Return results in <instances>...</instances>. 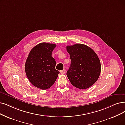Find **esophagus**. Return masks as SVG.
I'll list each match as a JSON object with an SVG mask.
<instances>
[{
  "label": "esophagus",
  "instance_id": "1",
  "mask_svg": "<svg viewBox=\"0 0 125 125\" xmlns=\"http://www.w3.org/2000/svg\"><path fill=\"white\" fill-rule=\"evenodd\" d=\"M60 73H61L62 74H64V73H66V70L63 69V70H62L60 71Z\"/></svg>",
  "mask_w": 125,
  "mask_h": 125
}]
</instances>
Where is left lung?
I'll use <instances>...</instances> for the list:
<instances>
[{
	"instance_id": "8db88e82",
	"label": "left lung",
	"mask_w": 125,
	"mask_h": 125,
	"mask_svg": "<svg viewBox=\"0 0 125 125\" xmlns=\"http://www.w3.org/2000/svg\"><path fill=\"white\" fill-rule=\"evenodd\" d=\"M66 49L71 61L67 72L70 82L80 89L90 87L97 81L101 71L97 54L91 48L81 43L68 46Z\"/></svg>"
}]
</instances>
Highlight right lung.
<instances>
[{"instance_id": "obj_1", "label": "right lung", "mask_w": 125, "mask_h": 125, "mask_svg": "<svg viewBox=\"0 0 125 125\" xmlns=\"http://www.w3.org/2000/svg\"><path fill=\"white\" fill-rule=\"evenodd\" d=\"M55 44L42 42L30 52L25 63V71L33 86L46 90L53 85L59 71L55 69L56 62L52 57Z\"/></svg>"}]
</instances>
